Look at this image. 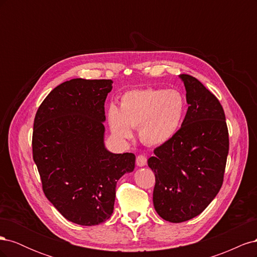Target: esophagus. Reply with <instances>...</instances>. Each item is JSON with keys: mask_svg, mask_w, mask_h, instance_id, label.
Masks as SVG:
<instances>
[{"mask_svg": "<svg viewBox=\"0 0 257 257\" xmlns=\"http://www.w3.org/2000/svg\"><path fill=\"white\" fill-rule=\"evenodd\" d=\"M136 164L139 167H143L147 164V158L145 157V155H138V157L136 158Z\"/></svg>", "mask_w": 257, "mask_h": 257, "instance_id": "1", "label": "esophagus"}]
</instances>
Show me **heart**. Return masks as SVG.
<instances>
[{
	"mask_svg": "<svg viewBox=\"0 0 257 257\" xmlns=\"http://www.w3.org/2000/svg\"><path fill=\"white\" fill-rule=\"evenodd\" d=\"M185 109V98L177 90H131L121 96L120 109L113 104L108 107L107 121L119 141H127L133 136L132 127H138L144 144L162 146L180 130Z\"/></svg>",
	"mask_w": 257,
	"mask_h": 257,
	"instance_id": "obj_1",
	"label": "heart"
}]
</instances>
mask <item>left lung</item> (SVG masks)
I'll return each mask as SVG.
<instances>
[{"label": "left lung", "mask_w": 257, "mask_h": 257, "mask_svg": "<svg viewBox=\"0 0 257 257\" xmlns=\"http://www.w3.org/2000/svg\"><path fill=\"white\" fill-rule=\"evenodd\" d=\"M188 111L176 136L148 160L155 175L153 205L165 221L181 223L200 214L223 184L229 149L223 107L195 77L179 75Z\"/></svg>", "instance_id": "1"}]
</instances>
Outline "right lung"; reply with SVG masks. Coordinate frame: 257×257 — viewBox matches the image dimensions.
Instances as JSON below:
<instances>
[{
  "label": "right lung",
  "instance_id": "obj_1",
  "mask_svg": "<svg viewBox=\"0 0 257 257\" xmlns=\"http://www.w3.org/2000/svg\"><path fill=\"white\" fill-rule=\"evenodd\" d=\"M112 80L76 78L54 88L34 119L33 160L43 191L66 220L98 225L113 212L115 185L135 168V154L104 144L105 100Z\"/></svg>",
  "mask_w": 257,
  "mask_h": 257
}]
</instances>
